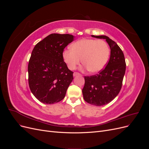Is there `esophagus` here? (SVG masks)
Masks as SVG:
<instances>
[{"label":"esophagus","mask_w":149,"mask_h":149,"mask_svg":"<svg viewBox=\"0 0 149 149\" xmlns=\"http://www.w3.org/2000/svg\"><path fill=\"white\" fill-rule=\"evenodd\" d=\"M81 74L79 73H78V72H74V73H73V76H78V75H80Z\"/></svg>","instance_id":"esophagus-1"}]
</instances>
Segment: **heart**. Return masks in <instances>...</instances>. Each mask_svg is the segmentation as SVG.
Returning a JSON list of instances; mask_svg holds the SVG:
<instances>
[{
    "label": "heart",
    "instance_id": "heart-1",
    "mask_svg": "<svg viewBox=\"0 0 149 149\" xmlns=\"http://www.w3.org/2000/svg\"><path fill=\"white\" fill-rule=\"evenodd\" d=\"M109 55L110 48L105 41L85 38L74 43L71 49L65 50L63 57L70 70L76 69L82 59L88 71L98 73L105 67Z\"/></svg>",
    "mask_w": 149,
    "mask_h": 149
}]
</instances>
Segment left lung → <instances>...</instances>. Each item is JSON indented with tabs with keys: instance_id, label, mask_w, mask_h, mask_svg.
I'll return each mask as SVG.
<instances>
[{
	"instance_id": "obj_1",
	"label": "left lung",
	"mask_w": 149,
	"mask_h": 149,
	"mask_svg": "<svg viewBox=\"0 0 149 149\" xmlns=\"http://www.w3.org/2000/svg\"><path fill=\"white\" fill-rule=\"evenodd\" d=\"M92 37L106 39L111 49L109 60L104 68L98 74L84 76L82 89L84 100L90 104L100 106L107 104L118 95L125 72L124 53L115 42L107 36Z\"/></svg>"
}]
</instances>
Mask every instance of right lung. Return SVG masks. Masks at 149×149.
I'll return each instance as SVG.
<instances>
[{"instance_id": "right-lung-1", "label": "right lung", "mask_w": 149, "mask_h": 149, "mask_svg": "<svg viewBox=\"0 0 149 149\" xmlns=\"http://www.w3.org/2000/svg\"><path fill=\"white\" fill-rule=\"evenodd\" d=\"M73 39L70 34L52 33L35 46L28 65L29 84L40 102L52 104L65 97L73 72L64 61L63 53Z\"/></svg>"}]
</instances>
